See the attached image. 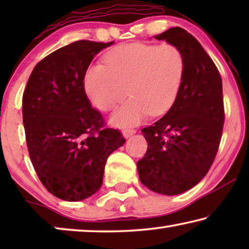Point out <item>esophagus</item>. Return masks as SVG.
Listing matches in <instances>:
<instances>
[{
    "mask_svg": "<svg viewBox=\"0 0 249 249\" xmlns=\"http://www.w3.org/2000/svg\"><path fill=\"white\" fill-rule=\"evenodd\" d=\"M136 132V129H124V131H122V134H124V138H129L130 136H132Z\"/></svg>",
    "mask_w": 249,
    "mask_h": 249,
    "instance_id": "34e87169",
    "label": "esophagus"
}]
</instances>
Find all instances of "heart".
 Instances as JSON below:
<instances>
[{
  "mask_svg": "<svg viewBox=\"0 0 249 249\" xmlns=\"http://www.w3.org/2000/svg\"><path fill=\"white\" fill-rule=\"evenodd\" d=\"M103 63L87 67L84 89L104 112L130 95L111 117V124L120 128L141 124L148 114L166 113L178 98L186 71L183 52L172 44H121L104 54Z\"/></svg>",
  "mask_w": 249,
  "mask_h": 249,
  "instance_id": "obj_1",
  "label": "heart"
}]
</instances>
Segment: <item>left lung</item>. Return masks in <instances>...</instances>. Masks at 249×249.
Masks as SVG:
<instances>
[{"label": "left lung", "mask_w": 249, "mask_h": 249, "mask_svg": "<svg viewBox=\"0 0 249 249\" xmlns=\"http://www.w3.org/2000/svg\"><path fill=\"white\" fill-rule=\"evenodd\" d=\"M154 37L181 49L186 71L173 107L142 129L148 146L137 169L148 189L178 195L206 176L216 156L224 124L222 80L213 60L187 30L175 27Z\"/></svg>", "instance_id": "obj_1"}]
</instances>
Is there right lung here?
<instances>
[{
    "label": "right lung",
    "instance_id": "right-lung-1",
    "mask_svg": "<svg viewBox=\"0 0 249 249\" xmlns=\"http://www.w3.org/2000/svg\"><path fill=\"white\" fill-rule=\"evenodd\" d=\"M114 42L77 40L34 68L22 96L27 147L40 182L57 198L77 202L101 188L108 155L124 144L107 128L84 89L94 56Z\"/></svg>",
    "mask_w": 249,
    "mask_h": 249
}]
</instances>
